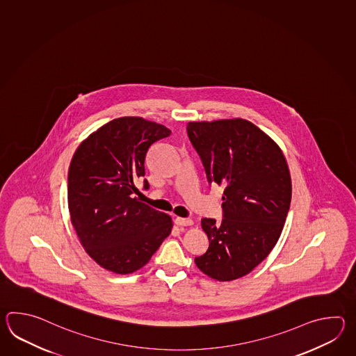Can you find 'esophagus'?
Here are the masks:
<instances>
[{"mask_svg":"<svg viewBox=\"0 0 356 356\" xmlns=\"http://www.w3.org/2000/svg\"><path fill=\"white\" fill-rule=\"evenodd\" d=\"M175 222L177 225H179V227H191V225H193V220L187 219V218H175Z\"/></svg>","mask_w":356,"mask_h":356,"instance_id":"34e87169","label":"esophagus"}]
</instances>
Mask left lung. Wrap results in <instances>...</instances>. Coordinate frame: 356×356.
<instances>
[{"instance_id": "1", "label": "left lung", "mask_w": 356, "mask_h": 356, "mask_svg": "<svg viewBox=\"0 0 356 356\" xmlns=\"http://www.w3.org/2000/svg\"><path fill=\"white\" fill-rule=\"evenodd\" d=\"M189 141L207 181L222 184V219L201 220L210 245L197 267L219 281L245 276L280 238L291 201V179L280 147L245 120L189 122Z\"/></svg>"}]
</instances>
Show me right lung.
I'll use <instances>...</instances> for the list:
<instances>
[{
	"label": "right lung",
	"instance_id": "obj_1",
	"mask_svg": "<svg viewBox=\"0 0 356 356\" xmlns=\"http://www.w3.org/2000/svg\"><path fill=\"white\" fill-rule=\"evenodd\" d=\"M170 129L138 117L108 122L77 147L68 169L71 222L88 254L120 275L144 267L172 232L164 212L134 198L149 147ZM144 179V189H149Z\"/></svg>",
	"mask_w": 356,
	"mask_h": 356
}]
</instances>
